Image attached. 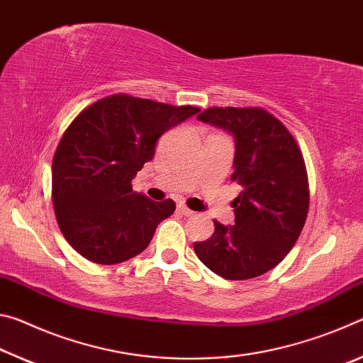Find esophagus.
<instances>
[{
  "instance_id": "esophagus-1",
  "label": "esophagus",
  "mask_w": 363,
  "mask_h": 363,
  "mask_svg": "<svg viewBox=\"0 0 363 363\" xmlns=\"http://www.w3.org/2000/svg\"><path fill=\"white\" fill-rule=\"evenodd\" d=\"M177 211L182 213L184 216H194V214H195L192 210H189V208H187L186 205H179V206H177Z\"/></svg>"
}]
</instances>
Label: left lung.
Wrapping results in <instances>:
<instances>
[{
	"instance_id": "left-lung-1",
	"label": "left lung",
	"mask_w": 363,
	"mask_h": 363,
	"mask_svg": "<svg viewBox=\"0 0 363 363\" xmlns=\"http://www.w3.org/2000/svg\"><path fill=\"white\" fill-rule=\"evenodd\" d=\"M196 118L235 139L230 181L243 190L232 201L235 224L214 220L213 235L194 250L220 277L255 279L290 253L304 227L309 182L303 153L284 123L259 107H211Z\"/></svg>"
}]
</instances>
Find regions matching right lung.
<instances>
[{
    "label": "right lung",
    "mask_w": 363,
    "mask_h": 363,
    "mask_svg": "<svg viewBox=\"0 0 363 363\" xmlns=\"http://www.w3.org/2000/svg\"><path fill=\"white\" fill-rule=\"evenodd\" d=\"M199 112L192 106L113 94L70 123L52 160V203L73 250L112 266L149 247L176 203L152 201L134 192L131 181L153 158L158 138Z\"/></svg>",
    "instance_id": "right-lung-1"
}]
</instances>
